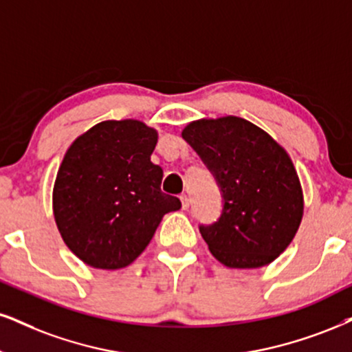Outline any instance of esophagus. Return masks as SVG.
Masks as SVG:
<instances>
[{
	"mask_svg": "<svg viewBox=\"0 0 352 352\" xmlns=\"http://www.w3.org/2000/svg\"><path fill=\"white\" fill-rule=\"evenodd\" d=\"M181 204H183V209L184 210L189 209V197L186 196V194H183V196H181Z\"/></svg>",
	"mask_w": 352,
	"mask_h": 352,
	"instance_id": "esophagus-1",
	"label": "esophagus"
}]
</instances>
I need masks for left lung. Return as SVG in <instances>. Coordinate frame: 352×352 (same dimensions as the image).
Masks as SVG:
<instances>
[{
	"mask_svg": "<svg viewBox=\"0 0 352 352\" xmlns=\"http://www.w3.org/2000/svg\"><path fill=\"white\" fill-rule=\"evenodd\" d=\"M183 138L222 194L217 222L199 225L210 253L228 267L266 266L296 236L303 214L300 181L285 150L240 117L201 119Z\"/></svg>",
	"mask_w": 352,
	"mask_h": 352,
	"instance_id": "left-lung-1",
	"label": "left lung"
}]
</instances>
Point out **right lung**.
<instances>
[{
	"instance_id": "right-lung-1",
	"label": "right lung",
	"mask_w": 352,
	"mask_h": 352,
	"mask_svg": "<svg viewBox=\"0 0 352 352\" xmlns=\"http://www.w3.org/2000/svg\"><path fill=\"white\" fill-rule=\"evenodd\" d=\"M158 133L140 120H106L65 153L54 188L60 235L81 261L120 269L148 246L181 201L162 190L163 169L151 163Z\"/></svg>"
}]
</instances>
